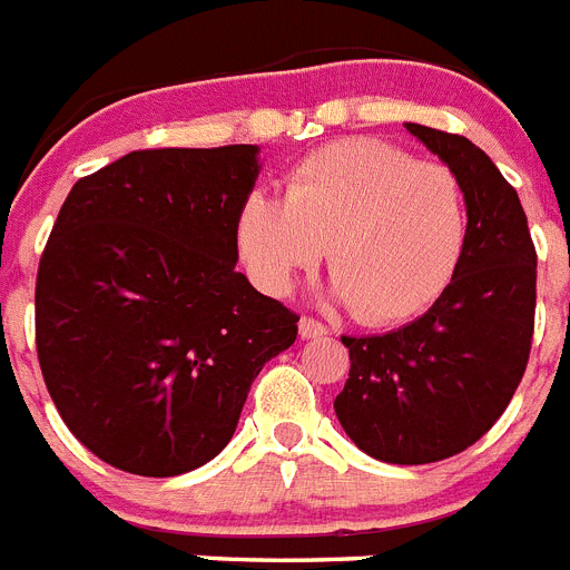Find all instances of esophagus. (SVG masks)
Here are the masks:
<instances>
[{"label":"esophagus","instance_id":"obj_1","mask_svg":"<svg viewBox=\"0 0 570 570\" xmlns=\"http://www.w3.org/2000/svg\"><path fill=\"white\" fill-rule=\"evenodd\" d=\"M328 334V328L322 322L311 320V316H302L299 320V336L302 340H320V336Z\"/></svg>","mask_w":570,"mask_h":570}]
</instances>
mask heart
Masks as SVG:
<instances>
[{"instance_id": "b5f03b06", "label": "heart", "mask_w": 570, "mask_h": 570, "mask_svg": "<svg viewBox=\"0 0 570 570\" xmlns=\"http://www.w3.org/2000/svg\"><path fill=\"white\" fill-rule=\"evenodd\" d=\"M234 236L242 265L268 296L288 294L328 245L331 296L351 302L367 325H396L431 308L454 282L468 245V199L445 165L351 136L299 159L285 199L250 190Z\"/></svg>"}]
</instances>
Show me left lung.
<instances>
[{"label": "left lung", "instance_id": "obj_1", "mask_svg": "<svg viewBox=\"0 0 570 570\" xmlns=\"http://www.w3.org/2000/svg\"><path fill=\"white\" fill-rule=\"evenodd\" d=\"M468 199V245L445 294L402 328L342 336L351 371L334 411L360 451L425 465L480 440L525 374L537 308V250L520 196L471 139L405 122Z\"/></svg>", "mask_w": 570, "mask_h": 570}]
</instances>
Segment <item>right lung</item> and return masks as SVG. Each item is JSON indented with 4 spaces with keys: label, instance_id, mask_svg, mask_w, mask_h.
<instances>
[{
    "label": "right lung",
    "instance_id": "right-lung-1",
    "mask_svg": "<svg viewBox=\"0 0 570 570\" xmlns=\"http://www.w3.org/2000/svg\"><path fill=\"white\" fill-rule=\"evenodd\" d=\"M256 145L163 148L70 188L37 276V351L59 416L119 471L176 476L230 442L296 322L236 271Z\"/></svg>",
    "mask_w": 570,
    "mask_h": 570
}]
</instances>
